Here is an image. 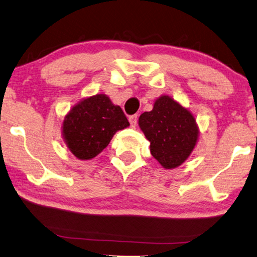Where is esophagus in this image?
I'll return each instance as SVG.
<instances>
[{"label": "esophagus", "mask_w": 257, "mask_h": 257, "mask_svg": "<svg viewBox=\"0 0 257 257\" xmlns=\"http://www.w3.org/2000/svg\"><path fill=\"white\" fill-rule=\"evenodd\" d=\"M128 120H130V124H131L132 127H136L137 121H138V115L130 116V117H128Z\"/></svg>", "instance_id": "1"}]
</instances>
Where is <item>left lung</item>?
<instances>
[{
	"label": "left lung",
	"instance_id": "obj_1",
	"mask_svg": "<svg viewBox=\"0 0 257 257\" xmlns=\"http://www.w3.org/2000/svg\"><path fill=\"white\" fill-rule=\"evenodd\" d=\"M139 126L150 142L151 155L165 170L182 165L198 142L195 116L166 94L155 100L153 110L139 117Z\"/></svg>",
	"mask_w": 257,
	"mask_h": 257
}]
</instances>
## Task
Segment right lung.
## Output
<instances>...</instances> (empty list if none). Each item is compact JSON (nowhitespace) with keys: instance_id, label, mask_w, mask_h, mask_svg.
Listing matches in <instances>:
<instances>
[{"instance_id":"add662e5","label":"right lung","mask_w":257,"mask_h":257,"mask_svg":"<svg viewBox=\"0 0 257 257\" xmlns=\"http://www.w3.org/2000/svg\"><path fill=\"white\" fill-rule=\"evenodd\" d=\"M130 126L119 106L108 95L87 96L75 104L62 120L61 134L71 154L89 161L102 151L117 131Z\"/></svg>"}]
</instances>
